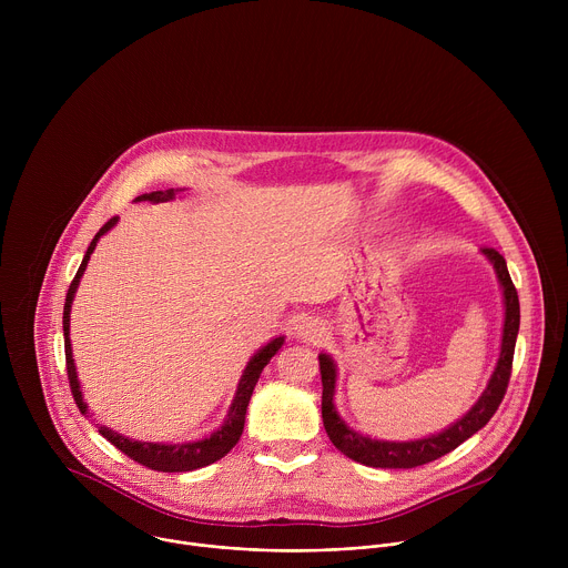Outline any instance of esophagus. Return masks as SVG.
Segmentation results:
<instances>
[{"label":"esophagus","mask_w":568,"mask_h":568,"mask_svg":"<svg viewBox=\"0 0 568 568\" xmlns=\"http://www.w3.org/2000/svg\"><path fill=\"white\" fill-rule=\"evenodd\" d=\"M294 337L307 346H316L323 342V337H326V323L318 321V318H303L298 321V326L294 331Z\"/></svg>","instance_id":"1"}]
</instances>
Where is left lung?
I'll return each instance as SVG.
<instances>
[{
	"instance_id": "1",
	"label": "left lung",
	"mask_w": 568,
	"mask_h": 568,
	"mask_svg": "<svg viewBox=\"0 0 568 568\" xmlns=\"http://www.w3.org/2000/svg\"><path fill=\"white\" fill-rule=\"evenodd\" d=\"M480 254L490 261L495 267L501 294H504V331H501V351L497 366L488 379V386L483 388L478 399L471 404L469 412H465L456 423L445 427L438 434L416 438V440H379L364 436L362 432L353 429L337 412L335 407V388H337V364L328 353H318V371H321V418L323 427H326L328 438L333 445L346 454L348 458L368 465V467H384V469H412L425 463H432L452 449H456L460 443H465L469 436H474L478 429L490 423L495 412L506 395L510 371H513V355L515 344L519 335V296L513 285V278L508 274L506 258L495 250H480Z\"/></svg>"
}]
</instances>
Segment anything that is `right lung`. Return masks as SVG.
Returning <instances> with one entry per match:
<instances>
[{
  "instance_id": "obj_1",
  "label": "right lung",
  "mask_w": 568,
  "mask_h": 568,
  "mask_svg": "<svg viewBox=\"0 0 568 568\" xmlns=\"http://www.w3.org/2000/svg\"><path fill=\"white\" fill-rule=\"evenodd\" d=\"M184 189H169V191H152V193H143L139 195L134 202H171L175 200ZM119 222V217H112L110 222H105L101 226V231L94 235V240L90 242V247L85 252V258L83 263H80L71 285H69V292H67V298H64V312H62V331H64V357H67V375H69V384H71V393H73V399L78 404L80 414H83L85 418H92L90 416V407L88 402L83 399V388H80V379H78V373H75V364H73V351H71V337H69V314H71V303H73V296H75V290L80 285V278H83L85 270H88V263H90V256L94 254L97 250V242L110 231L114 229ZM285 344V337H274L270 344L261 346L247 362L245 371H242L240 375V382H237V388L233 393V399H231V407L224 416V423L209 436L204 438H197V440H184V443H143V440H134V438H128L105 425H99V434L103 438H108L116 449H121L123 454H128L132 460L150 467V469H156V471H193V469H200V467H206L215 460H220L222 456H226L235 443L240 440L242 436V429H245V416H247V407H250V399H252V393H254V386L263 373V368L270 364V359L278 353V348Z\"/></svg>"
}]
</instances>
